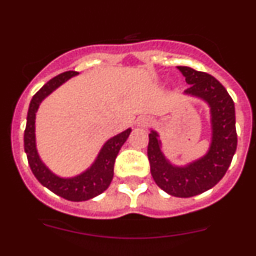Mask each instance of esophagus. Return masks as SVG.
<instances>
[{"instance_id":"obj_1","label":"esophagus","mask_w":256,"mask_h":256,"mask_svg":"<svg viewBox=\"0 0 256 256\" xmlns=\"http://www.w3.org/2000/svg\"><path fill=\"white\" fill-rule=\"evenodd\" d=\"M151 122H152V118H148V116H141V118H138V128H146V126H148Z\"/></svg>"}]
</instances>
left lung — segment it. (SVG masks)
<instances>
[{
  "instance_id": "8db88e82",
  "label": "left lung",
  "mask_w": 256,
  "mask_h": 256,
  "mask_svg": "<svg viewBox=\"0 0 256 256\" xmlns=\"http://www.w3.org/2000/svg\"><path fill=\"white\" fill-rule=\"evenodd\" d=\"M190 85L183 94L198 98L209 106L210 144L204 154L186 164H172L162 152L156 130L148 134L151 174L161 190L174 197L188 198L210 190L226 174L236 151V108L226 88L214 76L190 66H178Z\"/></svg>"
}]
</instances>
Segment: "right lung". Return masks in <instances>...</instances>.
Instances as JSON below:
<instances>
[{"instance_id":"add662e5","label":"right lung","mask_w":256,"mask_h":256,"mask_svg":"<svg viewBox=\"0 0 256 256\" xmlns=\"http://www.w3.org/2000/svg\"><path fill=\"white\" fill-rule=\"evenodd\" d=\"M76 76H78L76 72H66L54 76L47 84L43 85L32 98L24 130V151L27 154L28 164L33 174L46 188L59 197H63L64 200L72 202H82V200H92L108 190L114 177V164L116 156L125 141L128 140L131 128H128L109 138L102 144L94 162L82 174L73 177H60L52 172L38 154L37 140H36V115L40 109V105L48 95H50L54 90Z\"/></svg>"}]
</instances>
